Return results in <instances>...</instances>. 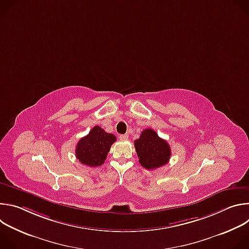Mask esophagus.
<instances>
[{
	"instance_id": "34e87169",
	"label": "esophagus",
	"mask_w": 249,
	"mask_h": 249,
	"mask_svg": "<svg viewBox=\"0 0 249 249\" xmlns=\"http://www.w3.org/2000/svg\"><path fill=\"white\" fill-rule=\"evenodd\" d=\"M128 134H124V135H120L119 136V139L120 140H122V141H126V140H128Z\"/></svg>"
}]
</instances>
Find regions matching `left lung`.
Returning <instances> with one entry per match:
<instances>
[{
    "instance_id": "obj_1",
    "label": "left lung",
    "mask_w": 249,
    "mask_h": 249,
    "mask_svg": "<svg viewBox=\"0 0 249 249\" xmlns=\"http://www.w3.org/2000/svg\"><path fill=\"white\" fill-rule=\"evenodd\" d=\"M134 145L139 161L146 169H156L169 161L171 151L168 143L153 129L142 132Z\"/></svg>"
}]
</instances>
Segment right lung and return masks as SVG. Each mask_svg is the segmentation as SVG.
Instances as JSON below:
<instances>
[{
    "label": "right lung",
    "mask_w": 249,
    "mask_h": 249,
    "mask_svg": "<svg viewBox=\"0 0 249 249\" xmlns=\"http://www.w3.org/2000/svg\"><path fill=\"white\" fill-rule=\"evenodd\" d=\"M115 141L116 137L113 134L105 132L99 126H94L87 136L78 142L76 157L85 165L99 166L104 163Z\"/></svg>",
    "instance_id": "right-lung-1"
}]
</instances>
